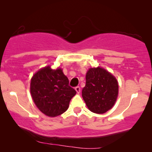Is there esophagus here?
Wrapping results in <instances>:
<instances>
[{"mask_svg": "<svg viewBox=\"0 0 152 152\" xmlns=\"http://www.w3.org/2000/svg\"><path fill=\"white\" fill-rule=\"evenodd\" d=\"M75 90H76V93L77 94H79L80 92H81V88H80L79 86H76V88H75Z\"/></svg>", "mask_w": 152, "mask_h": 152, "instance_id": "1", "label": "esophagus"}]
</instances>
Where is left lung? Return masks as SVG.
I'll return each instance as SVG.
<instances>
[{"label":"left lung","mask_w":152,"mask_h":152,"mask_svg":"<svg viewBox=\"0 0 152 152\" xmlns=\"http://www.w3.org/2000/svg\"><path fill=\"white\" fill-rule=\"evenodd\" d=\"M118 95V83L114 75L100 66L88 69L82 97L91 111L104 114L114 106Z\"/></svg>","instance_id":"left-lung-1"}]
</instances>
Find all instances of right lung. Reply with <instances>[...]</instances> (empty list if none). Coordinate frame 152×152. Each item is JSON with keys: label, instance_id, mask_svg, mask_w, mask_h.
<instances>
[{"label": "right lung", "instance_id": "add662e5", "mask_svg": "<svg viewBox=\"0 0 152 152\" xmlns=\"http://www.w3.org/2000/svg\"><path fill=\"white\" fill-rule=\"evenodd\" d=\"M69 78L61 68L45 66L31 79L30 91L34 104L43 114L56 117L68 109L76 91L69 86Z\"/></svg>", "mask_w": 152, "mask_h": 152}]
</instances>
